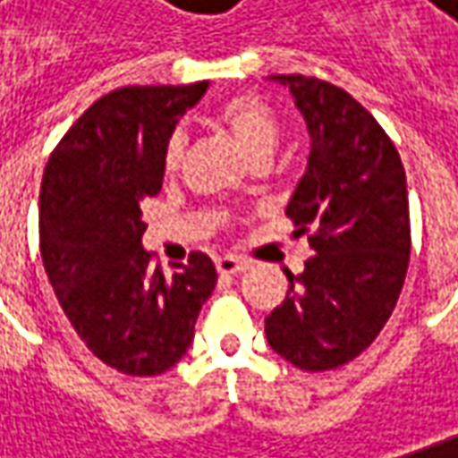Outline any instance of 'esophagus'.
<instances>
[{"instance_id":"obj_1","label":"esophagus","mask_w":458,"mask_h":458,"mask_svg":"<svg viewBox=\"0 0 458 458\" xmlns=\"http://www.w3.org/2000/svg\"><path fill=\"white\" fill-rule=\"evenodd\" d=\"M215 267H217V271H220L223 276H233V274L246 271L249 264H246L243 259H235V256H220V259H215Z\"/></svg>"}]
</instances>
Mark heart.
<instances>
[{"instance_id":"heart-1","label":"heart","mask_w":458,"mask_h":458,"mask_svg":"<svg viewBox=\"0 0 458 458\" xmlns=\"http://www.w3.org/2000/svg\"><path fill=\"white\" fill-rule=\"evenodd\" d=\"M212 120L228 130L235 146L243 150L250 161L268 158L279 143V132H282L279 114L259 94L243 91V94H233L228 99H223L212 112ZM182 148H184V138H182V132H174L166 140V150H164L166 171L179 169Z\"/></svg>"}]
</instances>
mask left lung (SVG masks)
Returning <instances> with one entry per match:
<instances>
[{
  "label": "left lung",
  "instance_id": "8db88e82",
  "mask_svg": "<svg viewBox=\"0 0 458 458\" xmlns=\"http://www.w3.org/2000/svg\"><path fill=\"white\" fill-rule=\"evenodd\" d=\"M310 130L305 176L287 205L294 235L308 233L302 274L267 318V341L305 371L353 361L385 328L410 261L408 182L382 125L341 87L274 73Z\"/></svg>",
  "mask_w": 458,
  "mask_h": 458
}]
</instances>
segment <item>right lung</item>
Instances as JSON below:
<instances>
[{
  "mask_svg": "<svg viewBox=\"0 0 458 458\" xmlns=\"http://www.w3.org/2000/svg\"><path fill=\"white\" fill-rule=\"evenodd\" d=\"M208 89L123 87L99 97L53 148L40 184V256L53 292L91 353L130 377L169 371L191 346L217 284L194 250L171 276L143 250L140 202L161 191L164 150Z\"/></svg>",
  "mask_w": 458,
  "mask_h": 458,
  "instance_id": "add662e5",
  "label": "right lung"
}]
</instances>
